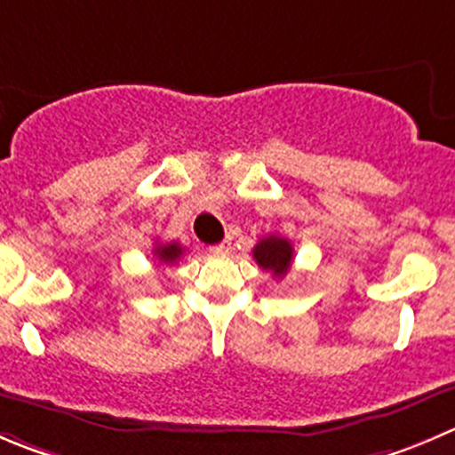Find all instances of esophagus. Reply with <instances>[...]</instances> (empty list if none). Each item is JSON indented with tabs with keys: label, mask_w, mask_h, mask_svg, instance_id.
Returning a JSON list of instances; mask_svg holds the SVG:
<instances>
[{
	"label": "esophagus",
	"mask_w": 455,
	"mask_h": 455,
	"mask_svg": "<svg viewBox=\"0 0 455 455\" xmlns=\"http://www.w3.org/2000/svg\"><path fill=\"white\" fill-rule=\"evenodd\" d=\"M228 249H231V246H228V242H220V244L209 246V253H213V255H224V253H228Z\"/></svg>",
	"instance_id": "obj_1"
}]
</instances>
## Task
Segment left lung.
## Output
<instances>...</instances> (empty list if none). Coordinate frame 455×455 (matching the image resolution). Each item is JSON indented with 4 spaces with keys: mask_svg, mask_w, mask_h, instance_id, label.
Returning <instances> with one entry per match:
<instances>
[{
    "mask_svg": "<svg viewBox=\"0 0 455 455\" xmlns=\"http://www.w3.org/2000/svg\"><path fill=\"white\" fill-rule=\"evenodd\" d=\"M253 259L258 262L259 268L271 271L275 277H284L289 273L291 262H293V246L286 237L268 235L255 244Z\"/></svg>",
    "mask_w": 455,
    "mask_h": 455,
    "instance_id": "obj_1",
    "label": "left lung"
}]
</instances>
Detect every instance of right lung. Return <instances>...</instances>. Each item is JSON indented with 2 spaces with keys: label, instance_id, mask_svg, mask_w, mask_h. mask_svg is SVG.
Masks as SVG:
<instances>
[{
  "label": "right lung",
  "instance_id": "1",
  "mask_svg": "<svg viewBox=\"0 0 455 455\" xmlns=\"http://www.w3.org/2000/svg\"><path fill=\"white\" fill-rule=\"evenodd\" d=\"M153 253L160 259V264H175L184 255V246L178 244V242H171V244H156Z\"/></svg>",
  "mask_w": 455,
  "mask_h": 455
}]
</instances>
